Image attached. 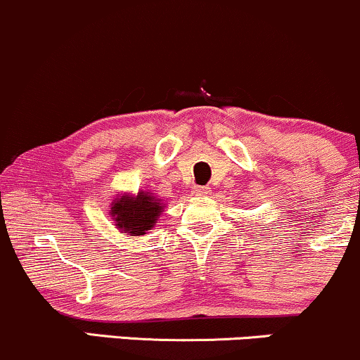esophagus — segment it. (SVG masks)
<instances>
[{"label": "esophagus", "instance_id": "34e87169", "mask_svg": "<svg viewBox=\"0 0 360 360\" xmlns=\"http://www.w3.org/2000/svg\"><path fill=\"white\" fill-rule=\"evenodd\" d=\"M193 195H195V196H207V195H210V188L196 186L195 189H193Z\"/></svg>", "mask_w": 360, "mask_h": 360}]
</instances>
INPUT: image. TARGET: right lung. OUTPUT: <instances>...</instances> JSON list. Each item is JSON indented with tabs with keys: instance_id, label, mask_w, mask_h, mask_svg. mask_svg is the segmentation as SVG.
<instances>
[{
	"instance_id": "right-lung-1",
	"label": "right lung",
	"mask_w": 360,
	"mask_h": 360,
	"mask_svg": "<svg viewBox=\"0 0 360 360\" xmlns=\"http://www.w3.org/2000/svg\"><path fill=\"white\" fill-rule=\"evenodd\" d=\"M162 212L164 203L148 191H138L136 195L124 193L114 200L110 207L114 225L126 236L147 234V231L155 227Z\"/></svg>"
}]
</instances>
